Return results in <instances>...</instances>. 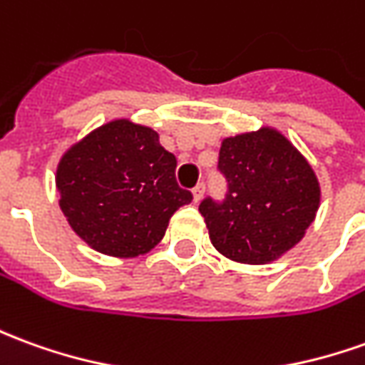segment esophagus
<instances>
[{
  "label": "esophagus",
  "mask_w": 365,
  "mask_h": 365,
  "mask_svg": "<svg viewBox=\"0 0 365 365\" xmlns=\"http://www.w3.org/2000/svg\"><path fill=\"white\" fill-rule=\"evenodd\" d=\"M203 193H205V183L200 182L193 187V201H200L203 197Z\"/></svg>",
  "instance_id": "obj_1"
}]
</instances>
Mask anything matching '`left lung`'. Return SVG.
<instances>
[{
  "label": "left lung",
  "mask_w": 365,
  "mask_h": 365,
  "mask_svg": "<svg viewBox=\"0 0 365 365\" xmlns=\"http://www.w3.org/2000/svg\"><path fill=\"white\" fill-rule=\"evenodd\" d=\"M223 200L205 197L200 213L227 259L264 264L287 253L312 225L320 187L312 168L277 130L225 138L219 150Z\"/></svg>",
  "instance_id": "8db88e82"
}]
</instances>
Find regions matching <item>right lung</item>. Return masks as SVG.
<instances>
[{"instance_id": "right-lung-1", "label": "right lung", "mask_w": 365, "mask_h": 365, "mask_svg": "<svg viewBox=\"0 0 365 365\" xmlns=\"http://www.w3.org/2000/svg\"><path fill=\"white\" fill-rule=\"evenodd\" d=\"M175 165L152 128L108 122L61 160L58 205L98 253L138 257L162 241L170 217L193 200L178 185Z\"/></svg>"}]
</instances>
